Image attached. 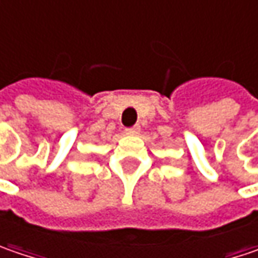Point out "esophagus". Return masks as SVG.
<instances>
[{
	"mask_svg": "<svg viewBox=\"0 0 258 258\" xmlns=\"http://www.w3.org/2000/svg\"><path fill=\"white\" fill-rule=\"evenodd\" d=\"M139 133H140V125H134L131 128H125V134H128V136H136Z\"/></svg>",
	"mask_w": 258,
	"mask_h": 258,
	"instance_id": "1",
	"label": "esophagus"
}]
</instances>
